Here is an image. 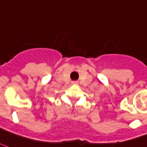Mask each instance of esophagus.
Wrapping results in <instances>:
<instances>
[{
    "instance_id": "1",
    "label": "esophagus",
    "mask_w": 147,
    "mask_h": 147,
    "mask_svg": "<svg viewBox=\"0 0 147 147\" xmlns=\"http://www.w3.org/2000/svg\"><path fill=\"white\" fill-rule=\"evenodd\" d=\"M71 83H72V85H78V82H72Z\"/></svg>"
}]
</instances>
